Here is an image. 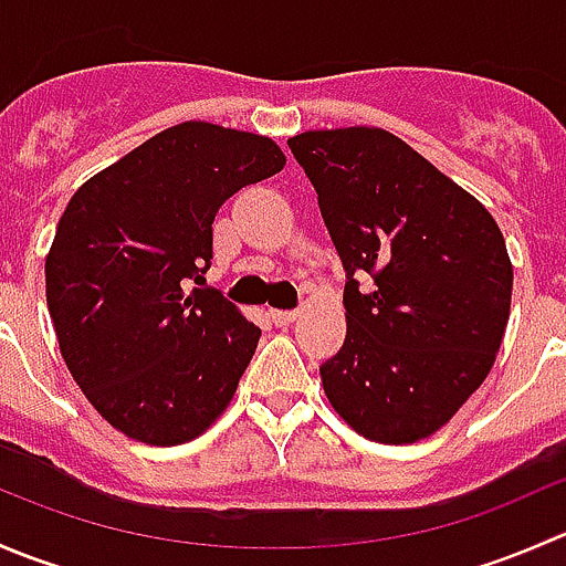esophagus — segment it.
<instances>
[{
  "instance_id": "1",
  "label": "esophagus",
  "mask_w": 566,
  "mask_h": 566,
  "mask_svg": "<svg viewBox=\"0 0 566 566\" xmlns=\"http://www.w3.org/2000/svg\"><path fill=\"white\" fill-rule=\"evenodd\" d=\"M268 315H271V319L276 325H290V323H295V319H298L301 312H295V310H271Z\"/></svg>"
}]
</instances>
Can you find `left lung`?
Wrapping results in <instances>:
<instances>
[{
	"mask_svg": "<svg viewBox=\"0 0 566 566\" xmlns=\"http://www.w3.org/2000/svg\"><path fill=\"white\" fill-rule=\"evenodd\" d=\"M287 145L347 273V336L319 367L325 397L369 441L430 438L484 384L504 339V235L476 197L389 130H306ZM361 272L374 276L364 294Z\"/></svg>",
	"mask_w": 566,
	"mask_h": 566,
	"instance_id": "8db88e82",
	"label": "left lung"
}]
</instances>
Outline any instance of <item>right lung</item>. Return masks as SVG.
I'll return each instance as SVG.
<instances>
[{
	"instance_id": "1",
	"label": "right lung",
	"mask_w": 566,
	"mask_h": 566,
	"mask_svg": "<svg viewBox=\"0 0 566 566\" xmlns=\"http://www.w3.org/2000/svg\"><path fill=\"white\" fill-rule=\"evenodd\" d=\"M284 161L268 136L191 119L67 202L45 256L49 315L73 380L123 436L193 441L235 397L260 328L219 290L186 295V282L210 268L221 205Z\"/></svg>"
}]
</instances>
